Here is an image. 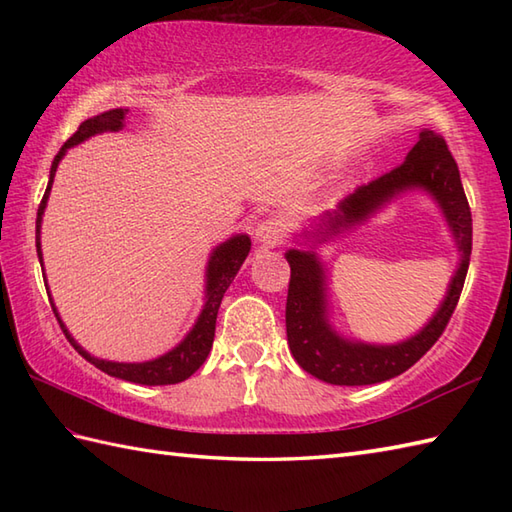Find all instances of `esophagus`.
<instances>
[{
  "label": "esophagus",
  "mask_w": 512,
  "mask_h": 512,
  "mask_svg": "<svg viewBox=\"0 0 512 512\" xmlns=\"http://www.w3.org/2000/svg\"><path fill=\"white\" fill-rule=\"evenodd\" d=\"M286 237V224L279 217H268L255 228V239L264 246H279Z\"/></svg>",
  "instance_id": "34e87169"
}]
</instances>
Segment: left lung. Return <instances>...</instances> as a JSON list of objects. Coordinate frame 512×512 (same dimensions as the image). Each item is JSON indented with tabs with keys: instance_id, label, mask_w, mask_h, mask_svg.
<instances>
[{
	"instance_id": "1",
	"label": "left lung",
	"mask_w": 512,
	"mask_h": 512,
	"mask_svg": "<svg viewBox=\"0 0 512 512\" xmlns=\"http://www.w3.org/2000/svg\"><path fill=\"white\" fill-rule=\"evenodd\" d=\"M413 187L429 191L442 206L462 253V264L451 279L447 299L442 301L436 317L411 339L398 345H365L350 343L336 336L325 321L323 268L317 255L303 253V250H288L286 253L290 264L286 301L290 352L308 374L325 380V383L374 385L407 372L440 339L455 306H458L466 270H469L471 262L473 220L460 180L458 162L451 156L447 140L440 134L422 129L418 143L413 145L405 162L347 195L336 206V211L323 215V224L328 231H339L341 226L361 222L394 195Z\"/></svg>"
}]
</instances>
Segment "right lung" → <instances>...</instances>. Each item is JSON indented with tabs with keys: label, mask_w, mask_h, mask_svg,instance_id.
Segmentation results:
<instances>
[{
	"label": "right lung",
	"mask_w": 512,
	"mask_h": 512,
	"mask_svg": "<svg viewBox=\"0 0 512 512\" xmlns=\"http://www.w3.org/2000/svg\"><path fill=\"white\" fill-rule=\"evenodd\" d=\"M129 110H110V112H103L94 118H88V121H83L79 125V129L65 140V145L59 149V154L54 156L52 160V167H50V180H48V189L43 193L41 204L37 209V255H39V262H41V242H39V235H41V215L43 209H46L48 204V195L52 189V180H54V173H57V167L61 158L65 156V151L70 147L83 143L85 138H90L94 134H101V132H118V129L125 127V116ZM250 250V239L248 235H237L231 237L228 242L220 244L209 259V268H206V303H204V310L200 312L198 323L193 325V330L187 334V339H184L176 350H171L169 354L156 358V361H147V363H112V361H101V358H94L88 352L83 350V347L76 343L70 332L65 330V325L59 319V312L54 308V303L50 301L54 317H57L61 330L65 334V339L72 343V347L76 352H79L85 361H90L94 367H99L101 372L116 376V378H123L129 380V383H138V385H176L182 383V380H187L193 372H198L200 365L206 361V356H209L211 347H213V336H215V319H217V310H220V303L226 288L231 286V281L235 279L237 270L242 268L244 259ZM46 281V277H43ZM48 290V288H46ZM50 299V295H48Z\"/></svg>",
	"instance_id": "obj_1"
}]
</instances>
